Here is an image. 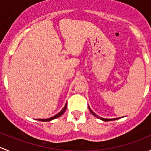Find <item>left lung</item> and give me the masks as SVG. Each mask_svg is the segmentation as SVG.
Wrapping results in <instances>:
<instances>
[{
	"mask_svg": "<svg viewBox=\"0 0 151 151\" xmlns=\"http://www.w3.org/2000/svg\"><path fill=\"white\" fill-rule=\"evenodd\" d=\"M88 108H89V109H90V112H91V113L93 114V115H94V116L95 117H96V118H100V119L101 120H102V121H114V120H117V119H118V118H114V119H106V118H100V117H99L98 115H96L95 113H94L93 112L92 110H91V109H90V107L89 106H88Z\"/></svg>",
	"mask_w": 151,
	"mask_h": 151,
	"instance_id": "left-lung-1",
	"label": "left lung"
}]
</instances>
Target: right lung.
<instances>
[{"label": "right lung", "mask_w": 151, "mask_h": 151, "mask_svg": "<svg viewBox=\"0 0 151 151\" xmlns=\"http://www.w3.org/2000/svg\"><path fill=\"white\" fill-rule=\"evenodd\" d=\"M66 106H67V103L66 104V105H65L64 107L63 108V109H62V110L60 111V112H59V113H58L57 115H55V116L52 117V118H47V119H37V120H38V121H45V122H47V121H52V120L55 119V118H58V117L61 116V115H63V113H64L65 111H66Z\"/></svg>", "instance_id": "add662e5"}]
</instances>
